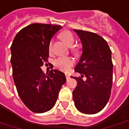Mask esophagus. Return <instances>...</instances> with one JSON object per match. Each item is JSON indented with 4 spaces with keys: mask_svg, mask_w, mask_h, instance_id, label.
<instances>
[{
    "mask_svg": "<svg viewBox=\"0 0 129 129\" xmlns=\"http://www.w3.org/2000/svg\"><path fill=\"white\" fill-rule=\"evenodd\" d=\"M66 79L67 80L70 79V76L68 74H67V73H66Z\"/></svg>",
    "mask_w": 129,
    "mask_h": 129,
    "instance_id": "1",
    "label": "esophagus"
}]
</instances>
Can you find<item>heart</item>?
Wrapping results in <instances>:
<instances>
[{"mask_svg": "<svg viewBox=\"0 0 129 129\" xmlns=\"http://www.w3.org/2000/svg\"><path fill=\"white\" fill-rule=\"evenodd\" d=\"M60 39L68 46H72L74 44L75 39L73 37V35L71 31H63L59 34ZM52 46V42L49 44V50H51ZM73 64V61L71 58L70 57H59L56 58L54 61L55 66L63 71H68Z\"/></svg>", "mask_w": 129, "mask_h": 129, "instance_id": "heart-1", "label": "heart"}]
</instances>
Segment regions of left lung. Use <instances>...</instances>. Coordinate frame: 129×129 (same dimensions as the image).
<instances>
[{
	"label": "left lung",
	"mask_w": 129,
	"mask_h": 129,
	"mask_svg": "<svg viewBox=\"0 0 129 129\" xmlns=\"http://www.w3.org/2000/svg\"><path fill=\"white\" fill-rule=\"evenodd\" d=\"M73 30L81 40L83 53L75 68L80 76H71L77 81L73 98L79 112L94 114L105 107L110 98L113 79L112 51L101 36ZM84 76L86 77L85 81L82 79Z\"/></svg>",
	"instance_id": "left-lung-1"
}]
</instances>
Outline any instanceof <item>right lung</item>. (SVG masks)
Here are the masks:
<instances>
[{
	"label": "right lung",
	"instance_id": "1",
	"mask_svg": "<svg viewBox=\"0 0 129 129\" xmlns=\"http://www.w3.org/2000/svg\"><path fill=\"white\" fill-rule=\"evenodd\" d=\"M61 28L60 25L29 24L17 34L10 47L17 93L33 112L44 113L53 108L66 82L65 74L60 71L51 70L46 75L41 69L48 61L50 41Z\"/></svg>",
	"mask_w": 129,
	"mask_h": 129
}]
</instances>
